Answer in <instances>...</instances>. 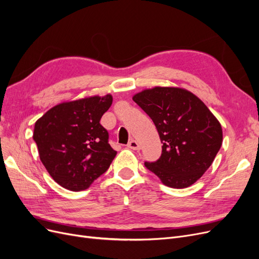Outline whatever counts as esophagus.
Here are the masks:
<instances>
[{
    "label": "esophagus",
    "mask_w": 259,
    "mask_h": 259,
    "mask_svg": "<svg viewBox=\"0 0 259 259\" xmlns=\"http://www.w3.org/2000/svg\"><path fill=\"white\" fill-rule=\"evenodd\" d=\"M127 147L130 149H132V150H139V149H140V145L134 139L131 140V142L127 144Z\"/></svg>",
    "instance_id": "34e87169"
}]
</instances>
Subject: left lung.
<instances>
[{"mask_svg":"<svg viewBox=\"0 0 259 259\" xmlns=\"http://www.w3.org/2000/svg\"><path fill=\"white\" fill-rule=\"evenodd\" d=\"M133 100L151 117L162 154L146 167L170 188L193 185L211 165L223 144V128L203 101L182 88L155 86Z\"/></svg>","mask_w":259,"mask_h":259,"instance_id":"left-lung-1","label":"left lung"}]
</instances>
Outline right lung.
<instances>
[{"label": "right lung", "mask_w": 259, "mask_h": 259, "mask_svg": "<svg viewBox=\"0 0 259 259\" xmlns=\"http://www.w3.org/2000/svg\"><path fill=\"white\" fill-rule=\"evenodd\" d=\"M112 105L110 94L64 101L34 124L40 160L52 178L71 191H82L110 166L116 151L99 123Z\"/></svg>", "instance_id": "add662e5"}]
</instances>
